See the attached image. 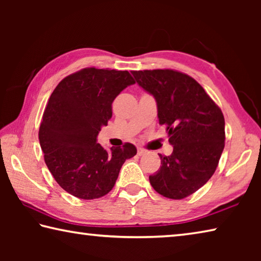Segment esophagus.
Returning a JSON list of instances; mask_svg holds the SVG:
<instances>
[{"label":"esophagus","mask_w":261,"mask_h":261,"mask_svg":"<svg viewBox=\"0 0 261 261\" xmlns=\"http://www.w3.org/2000/svg\"><path fill=\"white\" fill-rule=\"evenodd\" d=\"M146 149H144V148H141V147H138V149H137V154H138L139 156H141V155H144V154H146Z\"/></svg>","instance_id":"34e87169"}]
</instances>
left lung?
<instances>
[{
    "mask_svg": "<svg viewBox=\"0 0 261 261\" xmlns=\"http://www.w3.org/2000/svg\"><path fill=\"white\" fill-rule=\"evenodd\" d=\"M137 84L154 96L159 124L166 125L173 153L149 183L158 193L183 199L214 174L224 148L223 114L192 77L171 69L132 71Z\"/></svg>",
    "mask_w": 261,
    "mask_h": 261,
    "instance_id": "left-lung-1",
    "label": "left lung"
}]
</instances>
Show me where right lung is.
Wrapping results in <instances>:
<instances>
[{"label":"right lung","mask_w":261,"mask_h":261,"mask_svg":"<svg viewBox=\"0 0 261 261\" xmlns=\"http://www.w3.org/2000/svg\"><path fill=\"white\" fill-rule=\"evenodd\" d=\"M132 84L127 71L85 68L62 79L51 93L39 140L48 169L68 193L85 200L103 197L123 163L137 154L130 143L110 151L96 143L113 116V101Z\"/></svg>","instance_id":"add662e5"}]
</instances>
